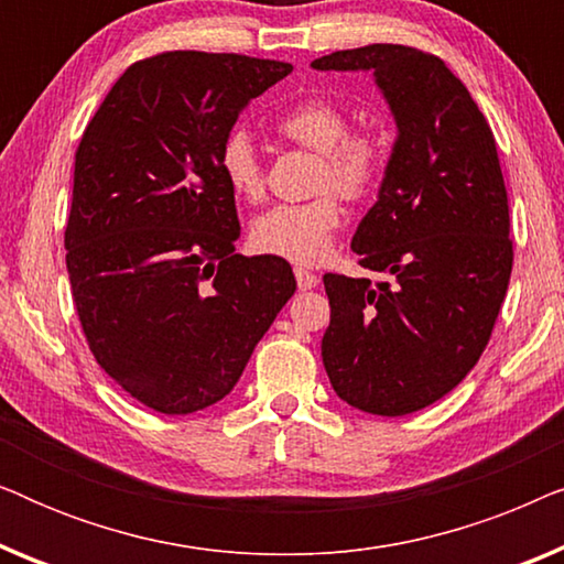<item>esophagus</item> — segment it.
Here are the masks:
<instances>
[{
    "label": "esophagus",
    "mask_w": 564,
    "mask_h": 564,
    "mask_svg": "<svg viewBox=\"0 0 564 564\" xmlns=\"http://www.w3.org/2000/svg\"><path fill=\"white\" fill-rule=\"evenodd\" d=\"M295 276H297V288L300 290H313L315 284H318V274L307 272V269H303V267L295 269Z\"/></svg>",
    "instance_id": "esophagus-1"
}]
</instances>
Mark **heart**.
Masks as SVG:
<instances>
[{
	"instance_id": "1",
	"label": "heart",
	"mask_w": 564,
	"mask_h": 564,
	"mask_svg": "<svg viewBox=\"0 0 564 564\" xmlns=\"http://www.w3.org/2000/svg\"><path fill=\"white\" fill-rule=\"evenodd\" d=\"M276 133L300 149L321 153V197L300 205H276L253 220L251 243L295 264H318L334 249L346 210L339 191L349 199L375 195L388 172L390 138L380 128L349 130L346 112L330 99L311 97L290 107L276 120ZM223 182L238 199L259 203L264 197V169L257 145L246 130L226 135L218 151ZM338 188L337 193L333 189Z\"/></svg>"
}]
</instances>
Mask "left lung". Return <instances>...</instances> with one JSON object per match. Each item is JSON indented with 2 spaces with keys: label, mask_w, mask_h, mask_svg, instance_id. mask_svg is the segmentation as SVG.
I'll use <instances>...</instances> for the list:
<instances>
[{
  "label": "left lung",
  "mask_w": 564,
  "mask_h": 564,
  "mask_svg": "<svg viewBox=\"0 0 564 564\" xmlns=\"http://www.w3.org/2000/svg\"><path fill=\"white\" fill-rule=\"evenodd\" d=\"M311 66L372 72L398 126L380 195L351 241L359 264L390 280L323 274V367L359 411H421L477 365L511 280L496 138L444 61L411 45L336 51Z\"/></svg>",
  "instance_id": "obj_1"
}]
</instances>
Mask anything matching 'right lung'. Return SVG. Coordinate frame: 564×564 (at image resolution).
I'll list each match as a JSON object with an SVG mask.
<instances>
[{
    "label": "right lung",
    "instance_id": "1",
    "mask_svg": "<svg viewBox=\"0 0 564 564\" xmlns=\"http://www.w3.org/2000/svg\"><path fill=\"white\" fill-rule=\"evenodd\" d=\"M290 64L169 51L115 82L74 161L66 269L97 365L138 403L187 415L234 390L295 295L282 257L236 253L218 151Z\"/></svg>",
    "mask_w": 564,
    "mask_h": 564
}]
</instances>
